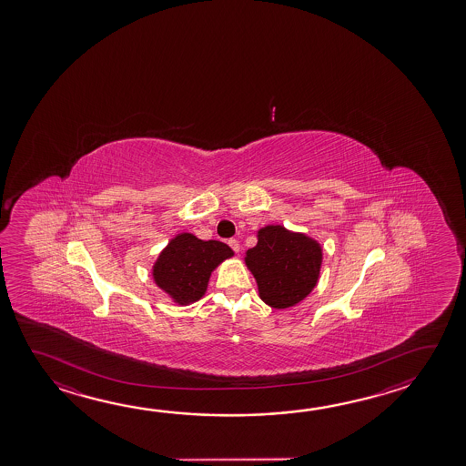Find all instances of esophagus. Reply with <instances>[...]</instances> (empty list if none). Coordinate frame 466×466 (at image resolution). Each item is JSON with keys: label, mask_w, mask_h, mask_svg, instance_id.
<instances>
[{"label": "esophagus", "mask_w": 466, "mask_h": 466, "mask_svg": "<svg viewBox=\"0 0 466 466\" xmlns=\"http://www.w3.org/2000/svg\"><path fill=\"white\" fill-rule=\"evenodd\" d=\"M228 244H229L230 248H232L234 252H240V244H238V240H237V238H229V240H228Z\"/></svg>", "instance_id": "1"}]
</instances>
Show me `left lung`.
<instances>
[{"mask_svg":"<svg viewBox=\"0 0 466 466\" xmlns=\"http://www.w3.org/2000/svg\"><path fill=\"white\" fill-rule=\"evenodd\" d=\"M320 261L322 250L316 240L281 226L258 230V242L245 257L261 299L277 309L294 306L314 289Z\"/></svg>","mask_w":466,"mask_h":466,"instance_id":"obj_1","label":"left lung"}]
</instances>
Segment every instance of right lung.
<instances>
[{
  "mask_svg": "<svg viewBox=\"0 0 466 466\" xmlns=\"http://www.w3.org/2000/svg\"><path fill=\"white\" fill-rule=\"evenodd\" d=\"M229 245L180 234L170 240L154 265V279L173 301L189 304L203 298L208 281L222 260L232 257Z\"/></svg>",
  "mask_w": 466,
  "mask_h": 466,
  "instance_id": "right-lung-1",
  "label": "right lung"
}]
</instances>
